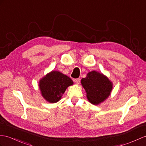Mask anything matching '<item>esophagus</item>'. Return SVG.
Listing matches in <instances>:
<instances>
[{"mask_svg": "<svg viewBox=\"0 0 146 146\" xmlns=\"http://www.w3.org/2000/svg\"><path fill=\"white\" fill-rule=\"evenodd\" d=\"M74 81L75 82L76 84H79L80 82V78H76V79H74Z\"/></svg>", "mask_w": 146, "mask_h": 146, "instance_id": "34e87169", "label": "esophagus"}]
</instances>
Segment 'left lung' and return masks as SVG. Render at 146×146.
<instances>
[{"mask_svg":"<svg viewBox=\"0 0 146 146\" xmlns=\"http://www.w3.org/2000/svg\"><path fill=\"white\" fill-rule=\"evenodd\" d=\"M91 103L98 104L107 99L113 88V83L102 73L92 71L81 81Z\"/></svg>","mask_w":146,"mask_h":146,"instance_id":"8db88e82","label":"left lung"}]
</instances>
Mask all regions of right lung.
<instances>
[{
    "instance_id": "add662e5",
    "label": "right lung",
    "mask_w": 146,
    "mask_h": 146,
    "mask_svg": "<svg viewBox=\"0 0 146 146\" xmlns=\"http://www.w3.org/2000/svg\"><path fill=\"white\" fill-rule=\"evenodd\" d=\"M73 82L70 77L60 72L52 71L39 81V88L44 99L51 103H56Z\"/></svg>"
}]
</instances>
